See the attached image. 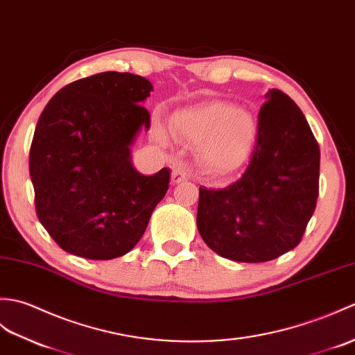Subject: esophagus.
Segmentation results:
<instances>
[{"label": "esophagus", "instance_id": "obj_1", "mask_svg": "<svg viewBox=\"0 0 355 355\" xmlns=\"http://www.w3.org/2000/svg\"><path fill=\"white\" fill-rule=\"evenodd\" d=\"M187 178H188V171L185 170V167H182V165H176V167L173 168V171H171V182L173 184L184 182V180H187Z\"/></svg>", "mask_w": 355, "mask_h": 355}]
</instances>
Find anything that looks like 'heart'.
Listing matches in <instances>:
<instances>
[{
  "instance_id": "b5f03b06",
  "label": "heart",
  "mask_w": 355,
  "mask_h": 355,
  "mask_svg": "<svg viewBox=\"0 0 355 355\" xmlns=\"http://www.w3.org/2000/svg\"><path fill=\"white\" fill-rule=\"evenodd\" d=\"M171 130L187 143L199 144V161L212 173L239 168L246 162L257 138L254 115L226 103L182 109L173 115Z\"/></svg>"
}]
</instances>
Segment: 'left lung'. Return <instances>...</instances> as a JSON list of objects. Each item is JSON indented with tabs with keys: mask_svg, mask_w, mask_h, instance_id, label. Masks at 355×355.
I'll use <instances>...</instances> for the list:
<instances>
[{
	"mask_svg": "<svg viewBox=\"0 0 355 355\" xmlns=\"http://www.w3.org/2000/svg\"><path fill=\"white\" fill-rule=\"evenodd\" d=\"M320 150L297 105L270 89L258 114L257 144L243 176L199 190L198 230L232 261L264 263L302 240L319 196Z\"/></svg>",
	"mask_w": 355,
	"mask_h": 355,
	"instance_id": "1",
	"label": "left lung"
}]
</instances>
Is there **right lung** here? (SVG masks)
I'll use <instances>...</instances> for the list:
<instances>
[{
    "label": "right lung",
    "instance_id": "add662e5",
    "mask_svg": "<svg viewBox=\"0 0 355 355\" xmlns=\"http://www.w3.org/2000/svg\"><path fill=\"white\" fill-rule=\"evenodd\" d=\"M153 89L130 73L94 74L62 88L39 116L30 178L39 222L68 254L112 259L143 237L170 184V170L144 176L130 146L150 114Z\"/></svg>",
    "mask_w": 355,
    "mask_h": 355
}]
</instances>
